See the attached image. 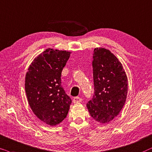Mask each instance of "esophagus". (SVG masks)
<instances>
[{
  "label": "esophagus",
  "instance_id": "1",
  "mask_svg": "<svg viewBox=\"0 0 152 152\" xmlns=\"http://www.w3.org/2000/svg\"><path fill=\"white\" fill-rule=\"evenodd\" d=\"M83 101V99L81 98H80V97H78V96H76V97H74V99H73V102H74V103H75V104H76V103H79V102H81Z\"/></svg>",
  "mask_w": 152,
  "mask_h": 152
}]
</instances>
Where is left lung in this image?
Segmentation results:
<instances>
[{
	"label": "left lung",
	"instance_id": "1",
	"mask_svg": "<svg viewBox=\"0 0 152 152\" xmlns=\"http://www.w3.org/2000/svg\"><path fill=\"white\" fill-rule=\"evenodd\" d=\"M92 67L94 94L87 108L96 122L108 123L120 113L126 102V74L114 54L104 48H94Z\"/></svg>",
	"mask_w": 152,
	"mask_h": 152
}]
</instances>
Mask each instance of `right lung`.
Here are the masks:
<instances>
[{"label":"right lung","instance_id":"obj_1","mask_svg":"<svg viewBox=\"0 0 152 152\" xmlns=\"http://www.w3.org/2000/svg\"><path fill=\"white\" fill-rule=\"evenodd\" d=\"M71 52L48 48L37 56L26 75L25 90L30 108L50 126L66 117L72 99L61 85V74Z\"/></svg>","mask_w":152,"mask_h":152}]
</instances>
